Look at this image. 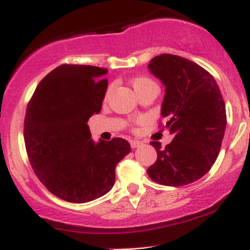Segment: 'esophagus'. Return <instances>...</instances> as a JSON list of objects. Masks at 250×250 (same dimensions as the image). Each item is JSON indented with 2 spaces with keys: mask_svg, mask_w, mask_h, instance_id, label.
Returning <instances> with one entry per match:
<instances>
[{
  "mask_svg": "<svg viewBox=\"0 0 250 250\" xmlns=\"http://www.w3.org/2000/svg\"><path fill=\"white\" fill-rule=\"evenodd\" d=\"M131 148H139L140 146H142L141 141H137V140H134V141H130Z\"/></svg>",
  "mask_w": 250,
  "mask_h": 250,
  "instance_id": "1",
  "label": "esophagus"
}]
</instances>
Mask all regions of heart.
I'll return each mask as SVG.
<instances>
[{
	"instance_id": "b5f03b06",
	"label": "heart",
	"mask_w": 250,
	"mask_h": 250,
	"mask_svg": "<svg viewBox=\"0 0 250 250\" xmlns=\"http://www.w3.org/2000/svg\"><path fill=\"white\" fill-rule=\"evenodd\" d=\"M131 84H133V88L135 89V91L139 93V91H141L142 89L149 87V85H156V83H155L153 80L148 79V77L146 76H137L135 77V79H133Z\"/></svg>"
}]
</instances>
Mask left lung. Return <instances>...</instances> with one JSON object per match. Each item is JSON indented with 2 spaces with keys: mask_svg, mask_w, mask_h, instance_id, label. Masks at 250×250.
I'll return each instance as SVG.
<instances>
[{
  "mask_svg": "<svg viewBox=\"0 0 250 250\" xmlns=\"http://www.w3.org/2000/svg\"><path fill=\"white\" fill-rule=\"evenodd\" d=\"M148 68L166 87L161 115L174 139L165 149L150 142L157 159L147 173L163 186L189 185L207 174L219 156L227 125L225 101L214 77L185 57L162 54Z\"/></svg>",
  "mask_w": 250,
  "mask_h": 250,
  "instance_id": "obj_1",
  "label": "left lung"
}]
</instances>
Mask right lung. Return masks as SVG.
<instances>
[{
	"label": "right lung",
	"mask_w": 250,
	"mask_h": 250,
	"mask_svg": "<svg viewBox=\"0 0 250 250\" xmlns=\"http://www.w3.org/2000/svg\"><path fill=\"white\" fill-rule=\"evenodd\" d=\"M105 68L62 64L35 89L24 117V143L34 173L60 199L84 203L115 183V168L130 153L127 140L94 142L87 125L108 87Z\"/></svg>",
	"instance_id": "1"
}]
</instances>
